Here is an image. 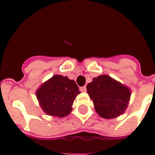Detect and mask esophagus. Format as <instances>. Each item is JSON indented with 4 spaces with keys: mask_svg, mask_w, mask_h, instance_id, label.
Here are the masks:
<instances>
[{
    "mask_svg": "<svg viewBox=\"0 0 155 155\" xmlns=\"http://www.w3.org/2000/svg\"><path fill=\"white\" fill-rule=\"evenodd\" d=\"M80 90L81 91H83V92H85L87 91V87H86V86H83V87H80Z\"/></svg>",
    "mask_w": 155,
    "mask_h": 155,
    "instance_id": "34e87169",
    "label": "esophagus"
}]
</instances>
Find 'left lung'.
Segmentation results:
<instances>
[{"instance_id":"obj_1","label":"left lung","mask_w":155,"mask_h":155,"mask_svg":"<svg viewBox=\"0 0 155 155\" xmlns=\"http://www.w3.org/2000/svg\"><path fill=\"white\" fill-rule=\"evenodd\" d=\"M87 92L96 113L104 119H114L124 114L131 95L130 87L106 74L94 78L87 84Z\"/></svg>"}]
</instances>
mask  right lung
<instances>
[{
    "instance_id": "right-lung-1",
    "label": "right lung",
    "mask_w": 155,
    "mask_h": 155,
    "mask_svg": "<svg viewBox=\"0 0 155 155\" xmlns=\"http://www.w3.org/2000/svg\"><path fill=\"white\" fill-rule=\"evenodd\" d=\"M80 93L74 81L55 74L41 84L35 95L46 115L62 118L71 113L74 101Z\"/></svg>"
}]
</instances>
